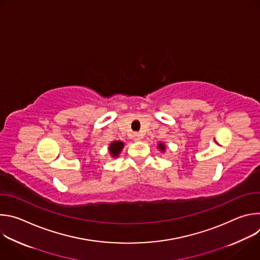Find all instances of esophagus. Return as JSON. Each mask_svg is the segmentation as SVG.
Listing matches in <instances>:
<instances>
[{
    "label": "esophagus",
    "instance_id": "esophagus-1",
    "mask_svg": "<svg viewBox=\"0 0 260 260\" xmlns=\"http://www.w3.org/2000/svg\"><path fill=\"white\" fill-rule=\"evenodd\" d=\"M133 138H134L135 141H140V140L142 139V136H141L139 133H135V134L133 135Z\"/></svg>",
    "mask_w": 260,
    "mask_h": 260
}]
</instances>
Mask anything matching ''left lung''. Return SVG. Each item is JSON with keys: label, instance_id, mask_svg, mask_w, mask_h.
<instances>
[{"label": "left lung", "instance_id": "1", "mask_svg": "<svg viewBox=\"0 0 260 260\" xmlns=\"http://www.w3.org/2000/svg\"><path fill=\"white\" fill-rule=\"evenodd\" d=\"M157 148H158L159 151L165 152V151H166V144L162 143V142H159V143L157 144Z\"/></svg>", "mask_w": 260, "mask_h": 260}]
</instances>
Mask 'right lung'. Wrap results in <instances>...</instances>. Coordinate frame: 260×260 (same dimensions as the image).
Masks as SVG:
<instances>
[{
  "instance_id": "1",
  "label": "right lung",
  "mask_w": 260,
  "mask_h": 260,
  "mask_svg": "<svg viewBox=\"0 0 260 260\" xmlns=\"http://www.w3.org/2000/svg\"><path fill=\"white\" fill-rule=\"evenodd\" d=\"M123 147H124V143L121 141H113L112 143H111L108 148L111 157H113V158L118 157L120 152L123 149Z\"/></svg>"
}]
</instances>
